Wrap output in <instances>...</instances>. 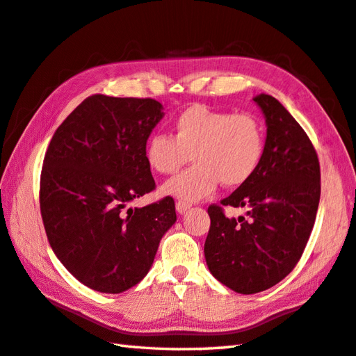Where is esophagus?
Here are the masks:
<instances>
[{
	"instance_id": "34e87169",
	"label": "esophagus",
	"mask_w": 356,
	"mask_h": 356,
	"mask_svg": "<svg viewBox=\"0 0 356 356\" xmlns=\"http://www.w3.org/2000/svg\"><path fill=\"white\" fill-rule=\"evenodd\" d=\"M175 207H177V212H178V213H181V215H183V213H186L187 210L191 209L192 206L188 204V202H184V201H178L177 204H175Z\"/></svg>"
}]
</instances>
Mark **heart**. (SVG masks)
Here are the masks:
<instances>
[{"mask_svg":"<svg viewBox=\"0 0 356 356\" xmlns=\"http://www.w3.org/2000/svg\"><path fill=\"white\" fill-rule=\"evenodd\" d=\"M173 132V136L152 135L146 159L155 172L170 175L192 154V168L163 186L164 195L186 202L209 198L221 183L226 187L244 184L264 155V127L252 113H229L195 104L175 118Z\"/></svg>","mask_w":356,"mask_h":356,"instance_id":"b5f03b06","label":"heart"}]
</instances>
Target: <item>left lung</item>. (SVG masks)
Here are the masks:
<instances>
[{
  "label": "left lung",
  "instance_id": "left-lung-1",
  "mask_svg": "<svg viewBox=\"0 0 356 356\" xmlns=\"http://www.w3.org/2000/svg\"><path fill=\"white\" fill-rule=\"evenodd\" d=\"M267 126L257 172L221 206H210L204 257L210 273L238 293L278 284L298 263L321 195L320 161L307 134L277 98H253ZM222 205L245 207L249 219H227Z\"/></svg>",
  "mask_w": 356,
  "mask_h": 356
}]
</instances>
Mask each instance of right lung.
I'll return each instance as SVG.
<instances>
[{"mask_svg": "<svg viewBox=\"0 0 356 356\" xmlns=\"http://www.w3.org/2000/svg\"><path fill=\"white\" fill-rule=\"evenodd\" d=\"M164 117L152 98H86L50 141L40 181V207L50 248L61 264L97 292L138 284L159 241L177 221L165 197L129 207L155 188L146 144Z\"/></svg>", "mask_w": 356, "mask_h": 356, "instance_id": "obj_1", "label": "right lung"}]
</instances>
